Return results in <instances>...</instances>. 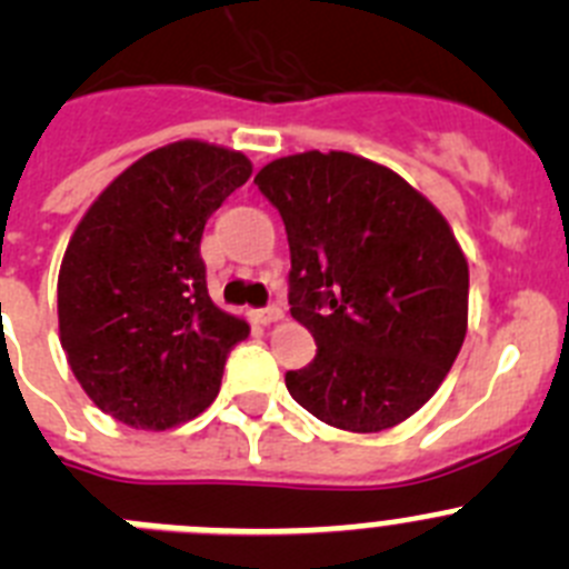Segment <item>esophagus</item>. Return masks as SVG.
Returning <instances> with one entry per match:
<instances>
[{
	"mask_svg": "<svg viewBox=\"0 0 569 569\" xmlns=\"http://www.w3.org/2000/svg\"><path fill=\"white\" fill-rule=\"evenodd\" d=\"M254 322H260V326H269V322H278L280 317H283V309H280L278 302H272V306H267V309H258L252 311Z\"/></svg>",
	"mask_w": 569,
	"mask_h": 569,
	"instance_id": "obj_1",
	"label": "esophagus"
}]
</instances>
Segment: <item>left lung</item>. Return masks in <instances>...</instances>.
<instances>
[{"label":"left lung","instance_id":"left-lung-1","mask_svg":"<svg viewBox=\"0 0 569 569\" xmlns=\"http://www.w3.org/2000/svg\"><path fill=\"white\" fill-rule=\"evenodd\" d=\"M254 184L286 224L291 317L317 342L286 373L291 398L348 432L421 410L469 315V263L443 216L390 168L345 151L274 159Z\"/></svg>","mask_w":569,"mask_h":569}]
</instances>
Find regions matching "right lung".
<instances>
[{"mask_svg": "<svg viewBox=\"0 0 569 569\" xmlns=\"http://www.w3.org/2000/svg\"><path fill=\"white\" fill-rule=\"evenodd\" d=\"M252 173L243 153L182 140L126 168L63 254L58 328L69 368L134 429L190 421L219 396L249 326L207 295L201 232Z\"/></svg>", "mask_w": 569, "mask_h": 569, "instance_id": "obj_1", "label": "right lung"}]
</instances>
